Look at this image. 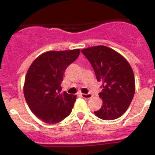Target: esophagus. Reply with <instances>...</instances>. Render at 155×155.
I'll return each instance as SVG.
<instances>
[{
  "label": "esophagus",
  "mask_w": 155,
  "mask_h": 155,
  "mask_svg": "<svg viewBox=\"0 0 155 155\" xmlns=\"http://www.w3.org/2000/svg\"><path fill=\"white\" fill-rule=\"evenodd\" d=\"M81 96L83 98H85V99H89L92 97L91 94L88 93V94H81Z\"/></svg>",
  "instance_id": "esophagus-1"
}]
</instances>
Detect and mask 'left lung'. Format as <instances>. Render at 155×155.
<instances>
[{"instance_id":"1","label":"left lung","mask_w":155,"mask_h":155,"mask_svg":"<svg viewBox=\"0 0 155 155\" xmlns=\"http://www.w3.org/2000/svg\"><path fill=\"white\" fill-rule=\"evenodd\" d=\"M82 52L91 64L97 80L102 82L99 96L103 105L95 115L104 120L119 118L129 107L135 93L130 65L119 53L107 46H93Z\"/></svg>"}]
</instances>
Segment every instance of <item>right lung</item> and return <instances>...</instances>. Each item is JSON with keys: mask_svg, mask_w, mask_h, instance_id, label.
Segmentation results:
<instances>
[{"mask_svg": "<svg viewBox=\"0 0 155 155\" xmlns=\"http://www.w3.org/2000/svg\"><path fill=\"white\" fill-rule=\"evenodd\" d=\"M80 49L46 51L31 64L25 76L24 95L28 105L38 118L55 124L68 116L76 97L61 92L65 70L76 60Z\"/></svg>", "mask_w": 155, "mask_h": 155, "instance_id": "right-lung-1", "label": "right lung"}]
</instances>
